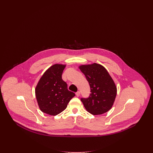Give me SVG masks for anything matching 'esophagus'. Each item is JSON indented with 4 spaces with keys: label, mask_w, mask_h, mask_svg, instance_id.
<instances>
[{
    "label": "esophagus",
    "mask_w": 153,
    "mask_h": 153,
    "mask_svg": "<svg viewBox=\"0 0 153 153\" xmlns=\"http://www.w3.org/2000/svg\"><path fill=\"white\" fill-rule=\"evenodd\" d=\"M80 95V91H77L76 93V96H77V97H79Z\"/></svg>",
    "instance_id": "1"
}]
</instances>
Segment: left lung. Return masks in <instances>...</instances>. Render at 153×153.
<instances>
[{"instance_id":"left-lung-1","label":"left lung","mask_w":153,"mask_h":153,"mask_svg":"<svg viewBox=\"0 0 153 153\" xmlns=\"http://www.w3.org/2000/svg\"><path fill=\"white\" fill-rule=\"evenodd\" d=\"M79 68L91 88L89 97L81 99L85 108L94 115L108 112L114 105L117 94V86L108 71L97 63L81 65Z\"/></svg>"}]
</instances>
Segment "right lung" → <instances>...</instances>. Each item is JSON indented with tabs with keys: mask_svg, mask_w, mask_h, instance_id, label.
Listing matches in <instances>:
<instances>
[{
	"mask_svg": "<svg viewBox=\"0 0 153 153\" xmlns=\"http://www.w3.org/2000/svg\"><path fill=\"white\" fill-rule=\"evenodd\" d=\"M65 64H56L49 68L41 76L35 89L36 101L40 110L55 116L62 112L75 96L62 79Z\"/></svg>",
	"mask_w": 153,
	"mask_h": 153,
	"instance_id": "right-lung-1",
	"label": "right lung"
}]
</instances>
